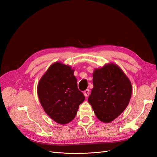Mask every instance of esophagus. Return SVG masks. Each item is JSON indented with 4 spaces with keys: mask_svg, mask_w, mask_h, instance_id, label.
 Listing matches in <instances>:
<instances>
[{
    "mask_svg": "<svg viewBox=\"0 0 157 157\" xmlns=\"http://www.w3.org/2000/svg\"><path fill=\"white\" fill-rule=\"evenodd\" d=\"M84 95L86 97H88L89 95H90V90L89 89H86V90H84Z\"/></svg>",
    "mask_w": 157,
    "mask_h": 157,
    "instance_id": "34e87169",
    "label": "esophagus"
}]
</instances>
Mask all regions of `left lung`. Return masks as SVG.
<instances>
[{
    "label": "left lung",
    "instance_id": "left-lung-1",
    "mask_svg": "<svg viewBox=\"0 0 157 157\" xmlns=\"http://www.w3.org/2000/svg\"><path fill=\"white\" fill-rule=\"evenodd\" d=\"M88 102L99 121L110 122L124 111L132 95L131 82L115 64L96 69Z\"/></svg>",
    "mask_w": 157,
    "mask_h": 157
}]
</instances>
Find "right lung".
<instances>
[{
	"instance_id": "obj_1",
	"label": "right lung",
	"mask_w": 157,
	"mask_h": 157,
	"mask_svg": "<svg viewBox=\"0 0 157 157\" xmlns=\"http://www.w3.org/2000/svg\"><path fill=\"white\" fill-rule=\"evenodd\" d=\"M73 73L69 66L56 62L47 70L38 84V96L44 111L61 124L73 119L79 105L85 99Z\"/></svg>"
}]
</instances>
